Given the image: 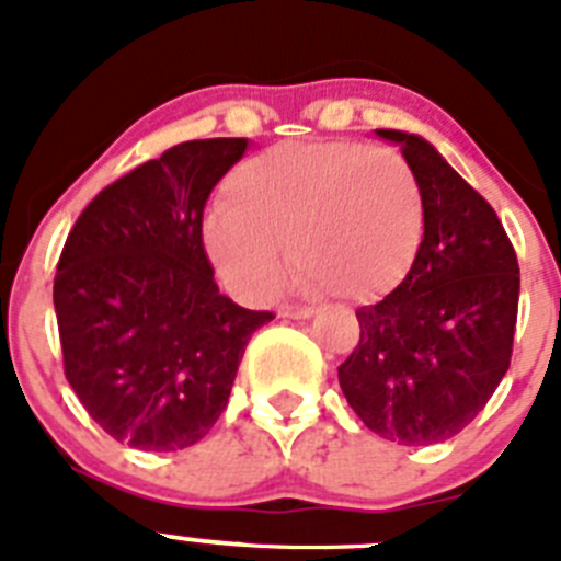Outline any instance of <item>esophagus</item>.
Masks as SVG:
<instances>
[{"label":"esophagus","mask_w":561,"mask_h":561,"mask_svg":"<svg viewBox=\"0 0 561 561\" xmlns=\"http://www.w3.org/2000/svg\"><path fill=\"white\" fill-rule=\"evenodd\" d=\"M277 314L284 317V320H309V317H314L317 311L309 309V306H280Z\"/></svg>","instance_id":"34e87169"}]
</instances>
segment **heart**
Segmentation results:
<instances>
[{"mask_svg": "<svg viewBox=\"0 0 561 561\" xmlns=\"http://www.w3.org/2000/svg\"><path fill=\"white\" fill-rule=\"evenodd\" d=\"M221 199L202 241L247 300L275 289L286 247L300 291L370 300L408 275L424 238L419 173L393 148L359 140L277 142L227 173Z\"/></svg>", "mask_w": 561, "mask_h": 561, "instance_id": "heart-1", "label": "heart"}]
</instances>
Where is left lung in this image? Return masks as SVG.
Masks as SVG:
<instances>
[{"label": "left lung", "instance_id": "1", "mask_svg": "<svg viewBox=\"0 0 561 561\" xmlns=\"http://www.w3.org/2000/svg\"><path fill=\"white\" fill-rule=\"evenodd\" d=\"M376 134L419 173L424 238L408 277L356 309L359 342L340 365V388L376 435L427 447L472 424L508 370L519 266L497 213L433 142Z\"/></svg>", "mask_w": 561, "mask_h": 561}]
</instances>
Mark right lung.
Masks as SVG:
<instances>
[{
	"instance_id": "1",
	"label": "right lung",
	"mask_w": 561,
	"mask_h": 561,
	"mask_svg": "<svg viewBox=\"0 0 561 561\" xmlns=\"http://www.w3.org/2000/svg\"><path fill=\"white\" fill-rule=\"evenodd\" d=\"M244 151V137H213L142 162L89 202L58 257L67 381L114 440L142 453L210 433L252 331L272 320L221 295L202 244L207 196Z\"/></svg>"
}]
</instances>
